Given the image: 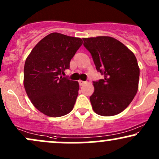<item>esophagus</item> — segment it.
I'll return each mask as SVG.
<instances>
[{
  "label": "esophagus",
  "mask_w": 159,
  "mask_h": 159,
  "mask_svg": "<svg viewBox=\"0 0 159 159\" xmlns=\"http://www.w3.org/2000/svg\"><path fill=\"white\" fill-rule=\"evenodd\" d=\"M78 83H79V85L80 86H83L84 85L86 84L85 81H78Z\"/></svg>",
  "instance_id": "34e87169"
}]
</instances>
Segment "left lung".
Listing matches in <instances>:
<instances>
[{
	"instance_id": "obj_1",
	"label": "left lung",
	"mask_w": 159,
	"mask_h": 159,
	"mask_svg": "<svg viewBox=\"0 0 159 159\" xmlns=\"http://www.w3.org/2000/svg\"><path fill=\"white\" fill-rule=\"evenodd\" d=\"M83 40L96 70L104 75L103 79L93 82L94 93L90 97L93 109L101 116L120 114L138 92L140 69L135 56L121 42L111 36Z\"/></svg>"
}]
</instances>
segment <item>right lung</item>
I'll return each instance as SVG.
<instances>
[{
  "mask_svg": "<svg viewBox=\"0 0 159 159\" xmlns=\"http://www.w3.org/2000/svg\"><path fill=\"white\" fill-rule=\"evenodd\" d=\"M81 38L52 33L41 39L27 57L24 86L33 105L40 112L59 117L73 109L79 84L61 76L81 46Z\"/></svg>",
  "mask_w": 159,
  "mask_h": 159,
  "instance_id": "obj_1",
  "label": "right lung"
}]
</instances>
